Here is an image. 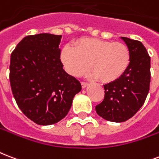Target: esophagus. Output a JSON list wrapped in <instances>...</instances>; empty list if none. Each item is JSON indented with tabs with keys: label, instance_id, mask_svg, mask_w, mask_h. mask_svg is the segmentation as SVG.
Returning <instances> with one entry per match:
<instances>
[{
	"label": "esophagus",
	"instance_id": "1",
	"mask_svg": "<svg viewBox=\"0 0 159 159\" xmlns=\"http://www.w3.org/2000/svg\"><path fill=\"white\" fill-rule=\"evenodd\" d=\"M81 84H82V88H87L88 87V83L87 82H81Z\"/></svg>",
	"mask_w": 159,
	"mask_h": 159
}]
</instances>
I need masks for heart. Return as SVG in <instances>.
I'll list each match as a JSON object with an SVG mask.
<instances>
[{"label":"heart","mask_w":159,"mask_h":159,"mask_svg":"<svg viewBox=\"0 0 159 159\" xmlns=\"http://www.w3.org/2000/svg\"><path fill=\"white\" fill-rule=\"evenodd\" d=\"M61 61L71 76L79 77L89 68V77L103 83L117 81L128 70L130 51L121 42L86 37L75 42V48L66 45L61 52Z\"/></svg>","instance_id":"obj_1"}]
</instances>
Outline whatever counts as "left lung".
Returning a JSON list of instances; mask_svg holds the SVG:
<instances>
[{"instance_id": "obj_1", "label": "left lung", "mask_w": 159, "mask_h": 159, "mask_svg": "<svg viewBox=\"0 0 159 159\" xmlns=\"http://www.w3.org/2000/svg\"><path fill=\"white\" fill-rule=\"evenodd\" d=\"M130 51L128 70L119 79L104 85L103 101L96 106L105 120L122 123L134 116L146 100L150 85V57L139 41L121 37Z\"/></svg>"}]
</instances>
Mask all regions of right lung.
Returning a JSON list of instances; mask_svg holds the SVG:
<instances>
[{
	"instance_id": "right-lung-1",
	"label": "right lung",
	"mask_w": 159,
	"mask_h": 159,
	"mask_svg": "<svg viewBox=\"0 0 159 159\" xmlns=\"http://www.w3.org/2000/svg\"><path fill=\"white\" fill-rule=\"evenodd\" d=\"M61 36L41 33L24 37L11 55L10 82L21 112L39 125L58 123L68 113L78 80L64 71Z\"/></svg>"
}]
</instances>
